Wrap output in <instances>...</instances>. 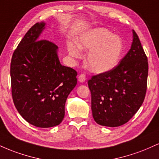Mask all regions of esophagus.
<instances>
[{
  "instance_id": "34e87169",
  "label": "esophagus",
  "mask_w": 159,
  "mask_h": 159,
  "mask_svg": "<svg viewBox=\"0 0 159 159\" xmlns=\"http://www.w3.org/2000/svg\"><path fill=\"white\" fill-rule=\"evenodd\" d=\"M78 81L80 82V83H84L86 81V76L84 74H81L79 76H78Z\"/></svg>"
}]
</instances>
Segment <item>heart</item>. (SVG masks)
I'll list each match as a JSON object with an SVG mask.
<instances>
[{
	"mask_svg": "<svg viewBox=\"0 0 159 159\" xmlns=\"http://www.w3.org/2000/svg\"><path fill=\"white\" fill-rule=\"evenodd\" d=\"M75 43L82 52L89 51L86 65L91 72L96 74L106 73L115 68L124 49L122 38L114 35L105 27H96L83 32L76 38ZM77 48L73 43L67 45L69 54L74 57L80 56Z\"/></svg>",
	"mask_w": 159,
	"mask_h": 159,
	"instance_id": "obj_1",
	"label": "heart"
}]
</instances>
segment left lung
I'll return each mask as SVG.
<instances>
[{"mask_svg": "<svg viewBox=\"0 0 159 159\" xmlns=\"http://www.w3.org/2000/svg\"><path fill=\"white\" fill-rule=\"evenodd\" d=\"M132 35L130 50L119 64L88 81L93 117L104 126L117 127L126 123L145 98L148 62L134 30Z\"/></svg>", "mask_w": 159, "mask_h": 159, "instance_id": "8db88e82", "label": "left lung"}]
</instances>
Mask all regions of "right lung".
<instances>
[{
  "label": "right lung",
  "mask_w": 159,
  "mask_h": 159,
  "mask_svg": "<svg viewBox=\"0 0 159 159\" xmlns=\"http://www.w3.org/2000/svg\"><path fill=\"white\" fill-rule=\"evenodd\" d=\"M46 27L35 24L12 54L11 86L14 105L27 123L39 128L58 125L67 97L77 84V72L61 65L58 47L39 37Z\"/></svg>",
  "instance_id": "add662e5"
}]
</instances>
